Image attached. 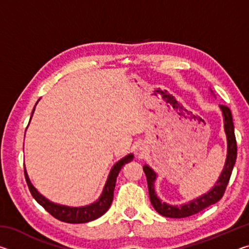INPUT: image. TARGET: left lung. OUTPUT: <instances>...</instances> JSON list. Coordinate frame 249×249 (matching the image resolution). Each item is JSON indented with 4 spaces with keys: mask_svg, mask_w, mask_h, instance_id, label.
<instances>
[{
    "mask_svg": "<svg viewBox=\"0 0 249 249\" xmlns=\"http://www.w3.org/2000/svg\"><path fill=\"white\" fill-rule=\"evenodd\" d=\"M220 107L223 112V116H224V128L227 137V157L224 169L222 171L220 179L217 180L215 185H214L206 195H203L202 196L197 197V199L180 206L169 205L165 203V202H161V200L158 199L157 196H156L154 189L156 174L148 166H144V172L147 178V184H148L150 202L151 204H153L154 209L157 211L159 214H161L162 216L172 218H182L195 215V214L201 212V211H203L206 208H209L210 205L215 204L216 202L220 201L222 199V196H224L226 187L227 184H229V181L231 178V171H233V168L235 165L236 157H237V144H236L233 117H231V109L229 107L222 104L220 105Z\"/></svg>",
    "mask_w": 249,
    "mask_h": 249,
    "instance_id": "obj_1",
    "label": "left lung"
}]
</instances>
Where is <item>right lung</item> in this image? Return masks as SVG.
I'll use <instances>...</instances> for the list:
<instances>
[{
    "mask_svg": "<svg viewBox=\"0 0 249 249\" xmlns=\"http://www.w3.org/2000/svg\"><path fill=\"white\" fill-rule=\"evenodd\" d=\"M34 113V109H33ZM134 156L130 154L127 155L123 159H121L119 162H116L114 167L112 168L111 172H109V176L107 178V183H105V187L103 189L102 195H101L100 199L92 203L90 205L82 206V208H70V206H65L60 204H54L53 202L46 199L43 196L38 193L35 188L33 187V184L29 181V178L27 176V172L24 168V174H25V179H26V182L28 185L29 191H31L32 196L34 199H35L38 203L43 206V208L47 211L49 214L57 218V220L66 223H87L90 221H93L95 218L102 216L103 214L107 212L109 209V206L112 204L113 197H114V189L116 184V178L119 176L120 170L123 168L125 163L132 161Z\"/></svg>",
    "mask_w": 249,
    "mask_h": 249,
    "instance_id": "add662e5",
    "label": "right lung"
}]
</instances>
